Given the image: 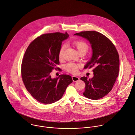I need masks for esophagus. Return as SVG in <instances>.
Returning a JSON list of instances; mask_svg holds the SVG:
<instances>
[{
	"instance_id": "obj_1",
	"label": "esophagus",
	"mask_w": 135,
	"mask_h": 135,
	"mask_svg": "<svg viewBox=\"0 0 135 135\" xmlns=\"http://www.w3.org/2000/svg\"><path fill=\"white\" fill-rule=\"evenodd\" d=\"M72 80H73V82H76V81H78L80 80V78L79 77L76 76H72Z\"/></svg>"
}]
</instances>
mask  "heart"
Instances as JSON below:
<instances>
[{
	"instance_id": "1",
	"label": "heart",
	"mask_w": 135,
	"mask_h": 135,
	"mask_svg": "<svg viewBox=\"0 0 135 135\" xmlns=\"http://www.w3.org/2000/svg\"><path fill=\"white\" fill-rule=\"evenodd\" d=\"M72 44H73L74 46L76 47L79 53L84 52L85 53L88 50V49H89L88 45L86 44V43H85L83 41L76 40L73 42ZM65 49V45H62L60 49L59 52V56L60 59H62L63 57ZM79 66V65L75 63L69 62L65 65V70L69 73L75 74L78 72Z\"/></svg>"
}]
</instances>
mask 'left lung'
<instances>
[{"label":"left lung","instance_id":"left-lung-1","mask_svg":"<svg viewBox=\"0 0 135 135\" xmlns=\"http://www.w3.org/2000/svg\"><path fill=\"white\" fill-rule=\"evenodd\" d=\"M89 41L93 54L84 69L93 68V77L88 79L82 77L81 80L85 84L84 97L98 100L109 93L119 74V56L112 42L102 34L95 31H84L76 33Z\"/></svg>","mask_w":135,"mask_h":135}]
</instances>
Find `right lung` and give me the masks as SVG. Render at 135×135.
<instances>
[{"label":"right lung","mask_w":135,"mask_h":135,"mask_svg":"<svg viewBox=\"0 0 135 135\" xmlns=\"http://www.w3.org/2000/svg\"><path fill=\"white\" fill-rule=\"evenodd\" d=\"M69 35L56 32L44 34L28 46L22 63L21 74L26 89L38 102L48 104L60 100L73 82L69 75L52 79L50 73L59 69V52L62 42Z\"/></svg>","instance_id":"1"}]
</instances>
